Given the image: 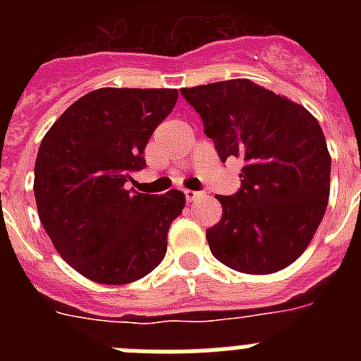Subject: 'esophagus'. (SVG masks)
I'll use <instances>...</instances> for the list:
<instances>
[{"instance_id":"esophagus-1","label":"esophagus","mask_w":361,"mask_h":361,"mask_svg":"<svg viewBox=\"0 0 361 361\" xmlns=\"http://www.w3.org/2000/svg\"><path fill=\"white\" fill-rule=\"evenodd\" d=\"M184 195H186L188 202H193V200L199 199L202 193H200V191H193V190H184Z\"/></svg>"}]
</instances>
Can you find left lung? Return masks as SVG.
Returning a JSON list of instances; mask_svg holds the SVG:
<instances>
[{"instance_id": "left-lung-1", "label": "left lung", "mask_w": 361, "mask_h": 361, "mask_svg": "<svg viewBox=\"0 0 361 361\" xmlns=\"http://www.w3.org/2000/svg\"><path fill=\"white\" fill-rule=\"evenodd\" d=\"M220 161L240 157L242 184L206 229L213 257L250 275L288 267L307 250L329 199L331 155L302 104L250 79L183 88Z\"/></svg>"}]
</instances>
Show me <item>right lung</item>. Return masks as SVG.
Returning a JSON list of instances; mask_svg holds the SVG:
<instances>
[{
    "mask_svg": "<svg viewBox=\"0 0 361 361\" xmlns=\"http://www.w3.org/2000/svg\"><path fill=\"white\" fill-rule=\"evenodd\" d=\"M173 88H99L70 104L41 141L34 195L63 260L108 286L135 282L166 255L183 191L126 190L153 130L177 103Z\"/></svg>",
    "mask_w": 361,
    "mask_h": 361,
    "instance_id": "right-lung-1",
    "label": "right lung"
}]
</instances>
